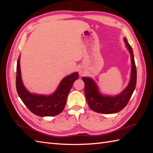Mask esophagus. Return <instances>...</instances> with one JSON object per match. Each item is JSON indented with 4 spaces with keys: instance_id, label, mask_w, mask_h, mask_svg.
I'll return each mask as SVG.
<instances>
[{
    "instance_id": "1",
    "label": "esophagus",
    "mask_w": 153,
    "mask_h": 153,
    "mask_svg": "<svg viewBox=\"0 0 153 153\" xmlns=\"http://www.w3.org/2000/svg\"><path fill=\"white\" fill-rule=\"evenodd\" d=\"M79 73L80 76H83V75H84V74H85V71H84V70L83 69H79Z\"/></svg>"
}]
</instances>
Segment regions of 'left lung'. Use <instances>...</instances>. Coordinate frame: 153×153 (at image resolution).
Segmentation results:
<instances>
[{"mask_svg": "<svg viewBox=\"0 0 153 153\" xmlns=\"http://www.w3.org/2000/svg\"><path fill=\"white\" fill-rule=\"evenodd\" d=\"M126 47L131 56V70L130 79L126 88L116 95H104L100 92L98 85L95 81L89 77H83L85 83V95L87 104L93 111L102 114H114L118 112L128 103L134 93L137 82V71L134 60V53L126 37L123 38Z\"/></svg>", "mask_w": 153, "mask_h": 153, "instance_id": "left-lung-1", "label": "left lung"}]
</instances>
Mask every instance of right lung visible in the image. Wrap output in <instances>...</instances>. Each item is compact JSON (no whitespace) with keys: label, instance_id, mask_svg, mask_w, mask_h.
I'll return each instance as SVG.
<instances>
[{"label":"right lung","instance_id":"obj_1","mask_svg":"<svg viewBox=\"0 0 153 153\" xmlns=\"http://www.w3.org/2000/svg\"><path fill=\"white\" fill-rule=\"evenodd\" d=\"M20 55L17 62L16 85L19 98L24 105L34 114L39 116H54L62 112L66 105L68 93L79 74L74 72L66 76L59 85L51 95H40L30 93L25 88L22 79L20 70Z\"/></svg>","mask_w":153,"mask_h":153}]
</instances>
